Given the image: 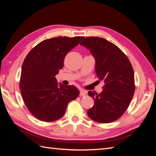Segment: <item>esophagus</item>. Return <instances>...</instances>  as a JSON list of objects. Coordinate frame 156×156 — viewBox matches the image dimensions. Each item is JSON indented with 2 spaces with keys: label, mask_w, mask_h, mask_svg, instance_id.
<instances>
[{
  "label": "esophagus",
  "mask_w": 156,
  "mask_h": 156,
  "mask_svg": "<svg viewBox=\"0 0 156 156\" xmlns=\"http://www.w3.org/2000/svg\"><path fill=\"white\" fill-rule=\"evenodd\" d=\"M87 91L85 90H80V96H81V97H83V96H85L87 95Z\"/></svg>",
  "instance_id": "esophagus-1"
}]
</instances>
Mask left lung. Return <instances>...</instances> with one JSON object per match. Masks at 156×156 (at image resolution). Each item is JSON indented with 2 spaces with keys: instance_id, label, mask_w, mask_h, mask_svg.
<instances>
[{
  "instance_id": "8db88e82",
  "label": "left lung",
  "mask_w": 156,
  "mask_h": 156,
  "mask_svg": "<svg viewBox=\"0 0 156 156\" xmlns=\"http://www.w3.org/2000/svg\"><path fill=\"white\" fill-rule=\"evenodd\" d=\"M80 44L92 54L96 60L97 77L105 83L101 93L88 92V96L94 99V105L87 114L99 123L114 122L123 115L134 95L132 65L120 48L102 37H88Z\"/></svg>"
}]
</instances>
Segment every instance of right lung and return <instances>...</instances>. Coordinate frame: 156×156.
Masks as SVG:
<instances>
[{"label":"right lung","mask_w":156,"mask_h":156,"mask_svg":"<svg viewBox=\"0 0 156 156\" xmlns=\"http://www.w3.org/2000/svg\"><path fill=\"white\" fill-rule=\"evenodd\" d=\"M84 37L59 36L45 40L32 49L23 61L21 95L28 109L40 120L60 119L68 103L78 97L79 91L75 86L60 84L58 87L55 75L63 68L66 55Z\"/></svg>","instance_id":"right-lung-1"}]
</instances>
